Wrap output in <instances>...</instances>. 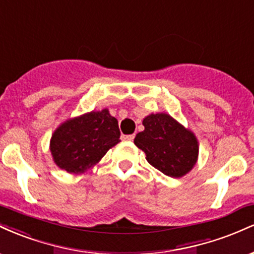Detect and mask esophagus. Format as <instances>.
<instances>
[{"label": "esophagus", "mask_w": 254, "mask_h": 254, "mask_svg": "<svg viewBox=\"0 0 254 254\" xmlns=\"http://www.w3.org/2000/svg\"><path fill=\"white\" fill-rule=\"evenodd\" d=\"M122 138H123L124 141H133V138H135V135H123V136H122Z\"/></svg>", "instance_id": "34e87169"}]
</instances>
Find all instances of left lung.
<instances>
[{
  "label": "left lung",
  "instance_id": "obj_1",
  "mask_svg": "<svg viewBox=\"0 0 254 254\" xmlns=\"http://www.w3.org/2000/svg\"><path fill=\"white\" fill-rule=\"evenodd\" d=\"M144 130L133 139L145 153V159L156 170L172 178L188 174L198 159V141L167 113H156L143 119Z\"/></svg>",
  "mask_w": 254,
  "mask_h": 254
}]
</instances>
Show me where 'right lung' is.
Returning <instances> with one entry per match:
<instances>
[{"instance_id":"1","label":"right lung","mask_w":254,"mask_h":254,"mask_svg":"<svg viewBox=\"0 0 254 254\" xmlns=\"http://www.w3.org/2000/svg\"><path fill=\"white\" fill-rule=\"evenodd\" d=\"M119 137L118 121L109 110L92 111L68 119L55 130L50 141L51 155L61 170L83 173L121 142Z\"/></svg>"}]
</instances>
